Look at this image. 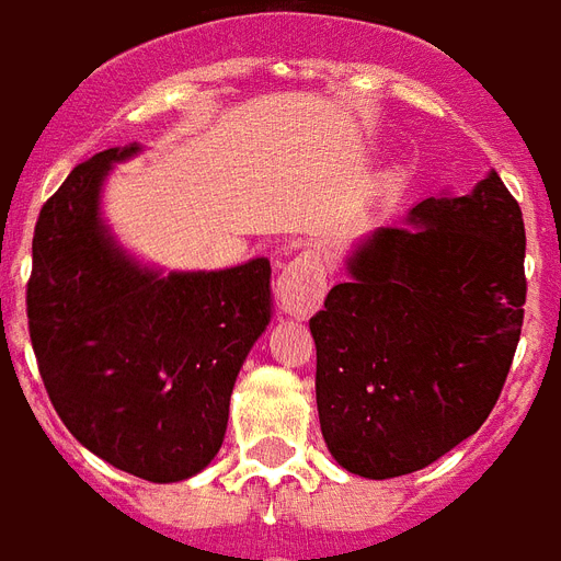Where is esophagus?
Wrapping results in <instances>:
<instances>
[{
  "instance_id": "34e87169",
  "label": "esophagus",
  "mask_w": 561,
  "mask_h": 561,
  "mask_svg": "<svg viewBox=\"0 0 561 561\" xmlns=\"http://www.w3.org/2000/svg\"><path fill=\"white\" fill-rule=\"evenodd\" d=\"M327 293V272L324 263L318 260V254L304 252L293 257L280 268L275 284L277 304L284 309L286 316L293 318H307L312 316Z\"/></svg>"
}]
</instances>
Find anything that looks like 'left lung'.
<instances>
[{
    "label": "left lung",
    "mask_w": 561,
    "mask_h": 561,
    "mask_svg": "<svg viewBox=\"0 0 561 561\" xmlns=\"http://www.w3.org/2000/svg\"><path fill=\"white\" fill-rule=\"evenodd\" d=\"M524 219L490 170L376 228L344 260L316 339V402L335 463L400 478L472 437L495 408L524 321Z\"/></svg>",
    "instance_id": "8db88e82"
}]
</instances>
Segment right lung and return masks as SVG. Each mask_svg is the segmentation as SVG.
Returning a JSON list of instances; mask_svg holds the SVG:
<instances>
[{"label":"right lung","instance_id":"obj_1","mask_svg":"<svg viewBox=\"0 0 561 561\" xmlns=\"http://www.w3.org/2000/svg\"><path fill=\"white\" fill-rule=\"evenodd\" d=\"M141 145L71 170L34 228L28 330L54 411L121 472L176 483L217 458L237 374L272 321V266L164 272L129 254L103 182Z\"/></svg>","mask_w":561,"mask_h":561}]
</instances>
